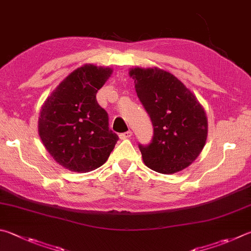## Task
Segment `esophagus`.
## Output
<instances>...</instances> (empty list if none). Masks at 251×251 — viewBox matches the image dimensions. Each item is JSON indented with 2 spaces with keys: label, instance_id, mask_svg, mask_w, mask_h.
Instances as JSON below:
<instances>
[{
  "label": "esophagus",
  "instance_id": "obj_1",
  "mask_svg": "<svg viewBox=\"0 0 251 251\" xmlns=\"http://www.w3.org/2000/svg\"><path fill=\"white\" fill-rule=\"evenodd\" d=\"M131 135H133V133H131L130 130L125 131V133H123V134L120 135V138L121 139H128V138L131 137Z\"/></svg>",
  "mask_w": 251,
  "mask_h": 251
}]
</instances>
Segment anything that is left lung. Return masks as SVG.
<instances>
[{"label":"left lung","instance_id":"1","mask_svg":"<svg viewBox=\"0 0 251 251\" xmlns=\"http://www.w3.org/2000/svg\"><path fill=\"white\" fill-rule=\"evenodd\" d=\"M137 97L151 118L153 137L139 145L145 165L172 175L188 168L207 138V117L197 97L170 72L135 67L129 70Z\"/></svg>","mask_w":251,"mask_h":251}]
</instances>
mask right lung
I'll list each match as a JSON object with an SVG mask.
<instances>
[{
	"instance_id": "1",
	"label": "right lung",
	"mask_w": 251,
	"mask_h": 251,
	"mask_svg": "<svg viewBox=\"0 0 251 251\" xmlns=\"http://www.w3.org/2000/svg\"><path fill=\"white\" fill-rule=\"evenodd\" d=\"M112 68L86 63L72 71L43 104L38 133L54 161L74 172H89L105 163L118 136L97 101Z\"/></svg>"
}]
</instances>
